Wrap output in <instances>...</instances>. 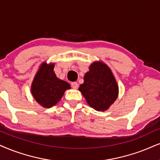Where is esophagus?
Here are the masks:
<instances>
[{
	"instance_id": "esophagus-1",
	"label": "esophagus",
	"mask_w": 160,
	"mask_h": 160,
	"mask_svg": "<svg viewBox=\"0 0 160 160\" xmlns=\"http://www.w3.org/2000/svg\"><path fill=\"white\" fill-rule=\"evenodd\" d=\"M71 87H72L73 89H78V84L77 83V82H72V83L71 84Z\"/></svg>"
}]
</instances>
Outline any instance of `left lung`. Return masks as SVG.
Masks as SVG:
<instances>
[{"label":"left lung","instance_id":"obj_1","mask_svg":"<svg viewBox=\"0 0 160 160\" xmlns=\"http://www.w3.org/2000/svg\"><path fill=\"white\" fill-rule=\"evenodd\" d=\"M90 107L105 111L119 95V86L111 70L104 62H92L84 76V83L78 88Z\"/></svg>","mask_w":160,"mask_h":160}]
</instances>
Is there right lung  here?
<instances>
[{"mask_svg": "<svg viewBox=\"0 0 160 160\" xmlns=\"http://www.w3.org/2000/svg\"><path fill=\"white\" fill-rule=\"evenodd\" d=\"M54 63L40 65L31 84L33 98L43 108H50L56 105L64 92L70 89V84L59 79L55 73Z\"/></svg>", "mask_w": 160, "mask_h": 160, "instance_id": "1", "label": "right lung"}]
</instances>
